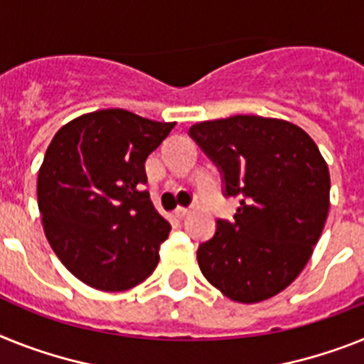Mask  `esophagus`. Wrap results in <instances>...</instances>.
Listing matches in <instances>:
<instances>
[{"label":"esophagus","mask_w":364,"mask_h":364,"mask_svg":"<svg viewBox=\"0 0 364 364\" xmlns=\"http://www.w3.org/2000/svg\"><path fill=\"white\" fill-rule=\"evenodd\" d=\"M188 210H191V209H187V207H177V209L173 210V215H176L177 218L181 220V218H185V216L188 215Z\"/></svg>","instance_id":"obj_1"}]
</instances>
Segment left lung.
<instances>
[{"instance_id":"obj_1","label":"left lung","mask_w":364,"mask_h":364,"mask_svg":"<svg viewBox=\"0 0 364 364\" xmlns=\"http://www.w3.org/2000/svg\"><path fill=\"white\" fill-rule=\"evenodd\" d=\"M192 140L218 166L233 220L198 248L210 285L233 301L268 300L291 285L318 242L329 210V170L314 140L291 122L239 114L194 124Z\"/></svg>"}]
</instances>
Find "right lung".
Returning <instances> with one entry per match:
<instances>
[{"label": "right lung", "mask_w": 364, "mask_h": 364, "mask_svg": "<svg viewBox=\"0 0 364 364\" xmlns=\"http://www.w3.org/2000/svg\"><path fill=\"white\" fill-rule=\"evenodd\" d=\"M173 125L105 109L63 125L46 149L36 183L44 233L88 287L127 291L157 267L172 225L142 191L144 163Z\"/></svg>", "instance_id": "obj_1"}]
</instances>
